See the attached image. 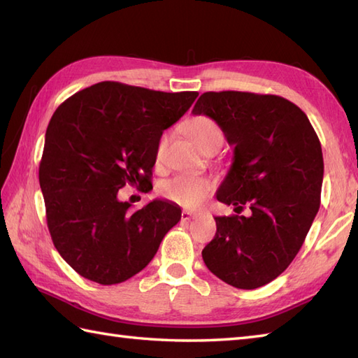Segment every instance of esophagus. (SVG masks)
<instances>
[{"instance_id": "1", "label": "esophagus", "mask_w": 358, "mask_h": 358, "mask_svg": "<svg viewBox=\"0 0 358 358\" xmlns=\"http://www.w3.org/2000/svg\"><path fill=\"white\" fill-rule=\"evenodd\" d=\"M195 217H196V214H192V212H189V210L181 212V220H183V222H189V220H192Z\"/></svg>"}]
</instances>
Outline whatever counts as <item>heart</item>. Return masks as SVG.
<instances>
[{"instance_id":"obj_1","label":"heart","mask_w":358,"mask_h":358,"mask_svg":"<svg viewBox=\"0 0 358 358\" xmlns=\"http://www.w3.org/2000/svg\"><path fill=\"white\" fill-rule=\"evenodd\" d=\"M186 131L189 138H191L196 144V148H200L201 150L212 141L223 140L222 131H220L215 121L203 115L195 117L189 121ZM167 138H169L167 134L162 135V138H159L157 144V162H159L164 155ZM210 191V181L208 178L196 177V175H177V177L164 181L162 186V192L166 199H169L171 201L177 204H181V206L185 208H196L204 201V199H206Z\"/></svg>"}]
</instances>
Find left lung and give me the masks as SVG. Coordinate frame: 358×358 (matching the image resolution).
<instances>
[{"label":"left lung","mask_w":358,"mask_h":358,"mask_svg":"<svg viewBox=\"0 0 358 358\" xmlns=\"http://www.w3.org/2000/svg\"><path fill=\"white\" fill-rule=\"evenodd\" d=\"M192 113L214 120L234 146L217 200L250 210L215 217L204 264L234 287L268 285L299 254L320 208V140L306 113L277 95L204 92Z\"/></svg>","instance_id":"8db88e82"}]
</instances>
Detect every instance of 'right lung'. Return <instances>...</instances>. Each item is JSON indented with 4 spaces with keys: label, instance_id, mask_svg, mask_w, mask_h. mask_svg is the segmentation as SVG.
Returning a JSON list of instances; mask_svg holds the SVG:
<instances>
[{
    "label": "right lung",
    "instance_id": "1",
    "mask_svg": "<svg viewBox=\"0 0 358 358\" xmlns=\"http://www.w3.org/2000/svg\"><path fill=\"white\" fill-rule=\"evenodd\" d=\"M199 92H159L103 81L59 106L45 131L40 186L53 245L81 277L117 285L143 271L181 209L152 200L132 210L124 186L148 187L163 131Z\"/></svg>",
    "mask_w": 358,
    "mask_h": 358
}]
</instances>
